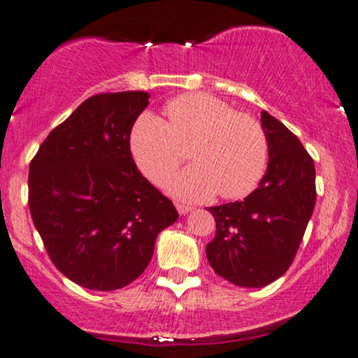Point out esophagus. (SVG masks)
I'll list each match as a JSON object with an SVG mask.
<instances>
[{
  "mask_svg": "<svg viewBox=\"0 0 358 358\" xmlns=\"http://www.w3.org/2000/svg\"><path fill=\"white\" fill-rule=\"evenodd\" d=\"M176 210H178L180 215H187L188 212H192V207H188V205H183V203H176Z\"/></svg>",
  "mask_w": 358,
  "mask_h": 358,
  "instance_id": "obj_1",
  "label": "esophagus"
}]
</instances>
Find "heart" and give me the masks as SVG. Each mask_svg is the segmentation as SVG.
I'll return each instance as SVG.
<instances>
[{
  "instance_id": "1",
  "label": "heart",
  "mask_w": 358,
  "mask_h": 358,
  "mask_svg": "<svg viewBox=\"0 0 358 358\" xmlns=\"http://www.w3.org/2000/svg\"><path fill=\"white\" fill-rule=\"evenodd\" d=\"M168 122L145 113L133 126L131 153L153 183L173 173L182 159L180 145L192 141V165L166 182V190L188 202L241 199L254 190L266 170L268 143L256 119L236 114L207 94H185L166 106Z\"/></svg>"
}]
</instances>
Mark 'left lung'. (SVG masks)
Returning a JSON list of instances; mask_svg holds the SVG:
<instances>
[{
  "label": "left lung",
  "mask_w": 358,
  "mask_h": 358,
  "mask_svg": "<svg viewBox=\"0 0 358 358\" xmlns=\"http://www.w3.org/2000/svg\"><path fill=\"white\" fill-rule=\"evenodd\" d=\"M268 170L242 202L210 207L215 237L207 259L219 276L242 287L268 286L286 273L316 202L315 163L301 141L262 110Z\"/></svg>",
  "instance_id": "8db88e82"
}]
</instances>
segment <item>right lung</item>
<instances>
[{"label": "right lung", "mask_w": 358, "mask_h": 358, "mask_svg": "<svg viewBox=\"0 0 358 358\" xmlns=\"http://www.w3.org/2000/svg\"><path fill=\"white\" fill-rule=\"evenodd\" d=\"M143 90L97 94L48 134L30 163L28 205L55 268L96 291L124 287L178 212L138 171L129 148Z\"/></svg>", "instance_id": "right-lung-1"}]
</instances>
